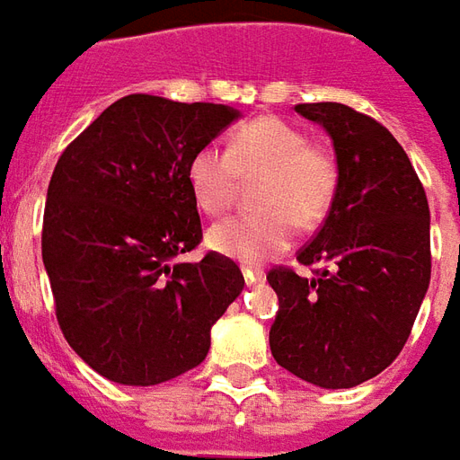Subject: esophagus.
<instances>
[{"instance_id":"1","label":"esophagus","mask_w":460,"mask_h":460,"mask_svg":"<svg viewBox=\"0 0 460 460\" xmlns=\"http://www.w3.org/2000/svg\"><path fill=\"white\" fill-rule=\"evenodd\" d=\"M241 274H243V281H246V284H259V281H263V271H261V269H252V266H241Z\"/></svg>"}]
</instances>
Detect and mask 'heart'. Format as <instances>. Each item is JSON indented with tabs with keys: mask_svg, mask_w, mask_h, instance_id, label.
I'll use <instances>...</instances> for the list:
<instances>
[{
	"mask_svg": "<svg viewBox=\"0 0 460 460\" xmlns=\"http://www.w3.org/2000/svg\"><path fill=\"white\" fill-rule=\"evenodd\" d=\"M259 211L214 224L208 249L243 263L266 261L288 249L294 229H311L329 214L339 194V162L331 146L308 139L284 119L259 117L231 134L226 152L204 144L186 164V181L197 207L219 217L234 204L241 179L259 176Z\"/></svg>",
	"mask_w": 460,
	"mask_h": 460,
	"instance_id": "obj_1",
	"label": "heart"
}]
</instances>
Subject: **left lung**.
Instances as JSON below:
<instances>
[{"mask_svg":"<svg viewBox=\"0 0 460 460\" xmlns=\"http://www.w3.org/2000/svg\"><path fill=\"white\" fill-rule=\"evenodd\" d=\"M329 131L339 194L296 259L314 276L274 266L276 364L321 388L378 376L409 341L431 281V214L419 174L394 134L339 102L296 104Z\"/></svg>","mask_w":460,"mask_h":460,"instance_id":"1","label":"left lung"}]
</instances>
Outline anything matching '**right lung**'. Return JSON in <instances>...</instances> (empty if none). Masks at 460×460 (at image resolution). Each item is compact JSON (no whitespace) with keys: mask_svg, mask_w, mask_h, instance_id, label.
I'll list each match as a JSON object with an SVG mask.
<instances>
[{"mask_svg":"<svg viewBox=\"0 0 460 460\" xmlns=\"http://www.w3.org/2000/svg\"><path fill=\"white\" fill-rule=\"evenodd\" d=\"M239 111L129 94L54 166L41 259L64 339L124 386H154L207 358L211 326L243 288L217 252L181 263L204 234L186 164Z\"/></svg>","mask_w":460,"mask_h":460,"instance_id":"obj_1","label":"right lung"}]
</instances>
